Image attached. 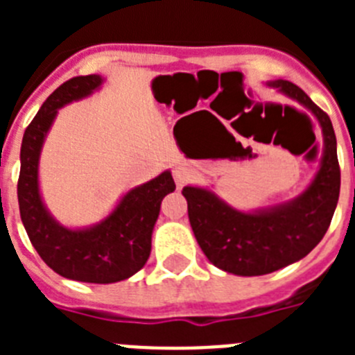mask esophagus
<instances>
[{"label": "esophagus", "mask_w": 355, "mask_h": 355, "mask_svg": "<svg viewBox=\"0 0 355 355\" xmlns=\"http://www.w3.org/2000/svg\"><path fill=\"white\" fill-rule=\"evenodd\" d=\"M188 178H190V174H188L183 167L174 168V180H175V183H178V187H183V184L188 181Z\"/></svg>", "instance_id": "esophagus-1"}]
</instances>
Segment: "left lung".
Here are the masks:
<instances>
[{"instance_id": "left-lung-1", "label": "left lung", "mask_w": 355, "mask_h": 355, "mask_svg": "<svg viewBox=\"0 0 355 355\" xmlns=\"http://www.w3.org/2000/svg\"><path fill=\"white\" fill-rule=\"evenodd\" d=\"M270 85L311 110L324 131L322 167L306 192L283 206L241 213L209 190L183 188L197 243L213 265L234 275L270 274L307 256L327 233L340 197L336 135L329 115L291 81Z\"/></svg>"}]
</instances>
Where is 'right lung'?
Instances as JSON below:
<instances>
[{
	"label": "right lung",
	"instance_id": "obj_1",
	"mask_svg": "<svg viewBox=\"0 0 355 355\" xmlns=\"http://www.w3.org/2000/svg\"><path fill=\"white\" fill-rule=\"evenodd\" d=\"M101 81L97 74L71 78L46 99L24 131L17 199L31 245L49 268L72 281L108 284L131 277L146 265L162 200L174 192L175 183L167 171L156 180L133 188L122 197L108 218L90 229L62 227L46 211L37 181L44 137L53 124L56 110L89 96Z\"/></svg>",
	"mask_w": 355,
	"mask_h": 355
}]
</instances>
